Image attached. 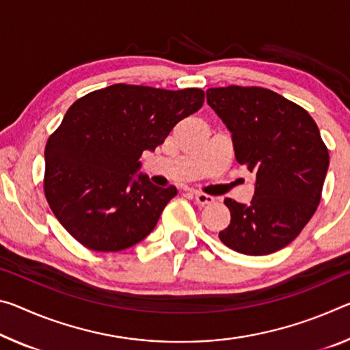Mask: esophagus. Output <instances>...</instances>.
<instances>
[{
    "label": "esophagus",
    "mask_w": 350,
    "mask_h": 350,
    "mask_svg": "<svg viewBox=\"0 0 350 350\" xmlns=\"http://www.w3.org/2000/svg\"><path fill=\"white\" fill-rule=\"evenodd\" d=\"M191 196L199 205H207V204H212L215 201L213 196L205 195V193H199V191H191Z\"/></svg>",
    "instance_id": "esophagus-1"
}]
</instances>
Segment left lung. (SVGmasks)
<instances>
[{"instance_id": "8db88e82", "label": "left lung", "mask_w": 350, "mask_h": 350, "mask_svg": "<svg viewBox=\"0 0 350 350\" xmlns=\"http://www.w3.org/2000/svg\"><path fill=\"white\" fill-rule=\"evenodd\" d=\"M207 104L230 131L237 162L255 173L251 204L224 199L230 224L219 240L246 255L279 251L321 201L329 151L318 126L301 105L262 87L208 88Z\"/></svg>"}]
</instances>
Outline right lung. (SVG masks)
Here are the masks:
<instances>
[{
  "label": "right lung",
  "mask_w": 350,
  "mask_h": 350,
  "mask_svg": "<svg viewBox=\"0 0 350 350\" xmlns=\"http://www.w3.org/2000/svg\"><path fill=\"white\" fill-rule=\"evenodd\" d=\"M202 103L201 88L126 84L77 99L45 148V196L66 232L98 252L123 251L151 234L177 190L137 174L140 157Z\"/></svg>",
  "instance_id": "obj_1"
}]
</instances>
